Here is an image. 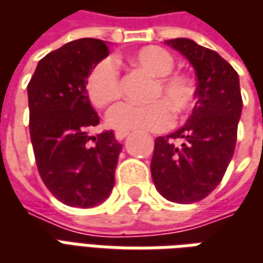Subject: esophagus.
<instances>
[{"label": "esophagus", "mask_w": 263, "mask_h": 263, "mask_svg": "<svg viewBox=\"0 0 263 263\" xmlns=\"http://www.w3.org/2000/svg\"><path fill=\"white\" fill-rule=\"evenodd\" d=\"M128 135H129V132H115V139H117V141H124V139H125L126 137H128Z\"/></svg>", "instance_id": "34e87169"}]
</instances>
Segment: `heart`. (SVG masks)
I'll return each mask as SVG.
<instances>
[{"label": "heart", "mask_w": 263, "mask_h": 263, "mask_svg": "<svg viewBox=\"0 0 263 263\" xmlns=\"http://www.w3.org/2000/svg\"><path fill=\"white\" fill-rule=\"evenodd\" d=\"M128 62L132 67L155 77L151 98H162L164 101L156 100L146 105L118 104L105 117L108 128L120 132L160 131L171 124V109L177 118L190 112L196 100V84L187 74L172 71L175 59L171 52L148 45L132 52ZM86 92L97 108H104L120 97V76L112 60H100L90 69L86 77Z\"/></svg>", "instance_id": "obj_1"}]
</instances>
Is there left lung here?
Returning <instances> with one entry per match:
<instances>
[{"instance_id":"8db88e82","label":"left lung","mask_w":263,"mask_h":263,"mask_svg":"<svg viewBox=\"0 0 263 263\" xmlns=\"http://www.w3.org/2000/svg\"><path fill=\"white\" fill-rule=\"evenodd\" d=\"M193 66L197 103L187 122L155 139L151 173L166 200L196 203L214 190L230 165L242 111L239 77L227 60L187 37L166 41Z\"/></svg>"}]
</instances>
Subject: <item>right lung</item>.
Here are the masks:
<instances>
[{"mask_svg":"<svg viewBox=\"0 0 263 263\" xmlns=\"http://www.w3.org/2000/svg\"><path fill=\"white\" fill-rule=\"evenodd\" d=\"M108 53L107 42L100 39L66 43L39 60L28 84L37 171L49 192L70 207L103 203L115 184L122 145L112 131L90 137L100 118L86 92L88 71Z\"/></svg>","mask_w":263,"mask_h":263,"instance_id":"right-lung-1","label":"right lung"}]
</instances>
